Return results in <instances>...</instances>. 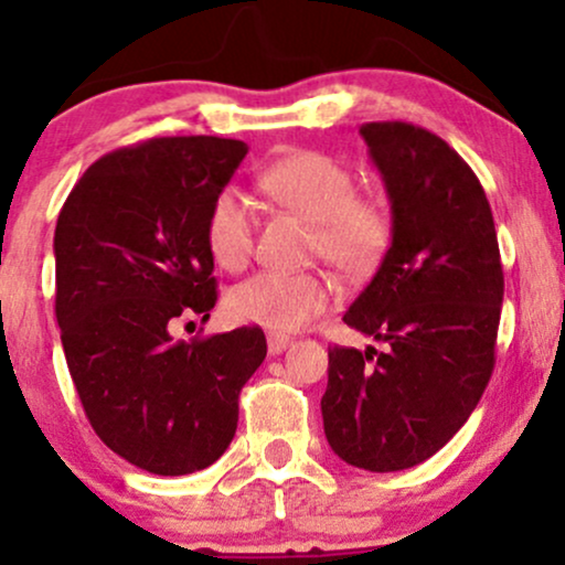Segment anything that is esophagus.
Here are the masks:
<instances>
[{
  "mask_svg": "<svg viewBox=\"0 0 565 565\" xmlns=\"http://www.w3.org/2000/svg\"><path fill=\"white\" fill-rule=\"evenodd\" d=\"M291 345V340L287 334H268V353L270 355H278L284 353Z\"/></svg>",
  "mask_w": 565,
  "mask_h": 565,
  "instance_id": "obj_1",
  "label": "esophagus"
}]
</instances>
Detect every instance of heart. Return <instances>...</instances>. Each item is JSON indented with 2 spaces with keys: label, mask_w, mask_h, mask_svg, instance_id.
<instances>
[{
  "label": "heart",
  "mask_w": 565,
  "mask_h": 565,
  "mask_svg": "<svg viewBox=\"0 0 565 565\" xmlns=\"http://www.w3.org/2000/svg\"><path fill=\"white\" fill-rule=\"evenodd\" d=\"M270 199L313 223L316 252L359 276L372 270L391 244V215L374 199L355 196V180L340 161L319 151H295L276 159L260 174ZM204 242L223 270H242L255 244V206L236 185L212 196L204 220ZM334 300V284L321 274L249 276L225 295V313L236 323L268 332H300Z\"/></svg>",
  "instance_id": "b5f03b06"
}]
</instances>
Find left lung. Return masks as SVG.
Masks as SVG:
<instances>
[{
    "instance_id": "left-lung-1",
    "label": "left lung",
    "mask_w": 565,
    "mask_h": 565,
    "mask_svg": "<svg viewBox=\"0 0 565 565\" xmlns=\"http://www.w3.org/2000/svg\"><path fill=\"white\" fill-rule=\"evenodd\" d=\"M391 201V246L342 321L385 342L329 350L323 433L340 459L395 472L454 438L494 372L504 276L489 199L449 142L406 121L359 129Z\"/></svg>"
}]
</instances>
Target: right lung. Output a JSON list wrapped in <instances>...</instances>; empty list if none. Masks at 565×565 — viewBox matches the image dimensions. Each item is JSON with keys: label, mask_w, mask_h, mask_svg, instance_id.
<instances>
[{"label": "right lung", "mask_w": 565, "mask_h": 565, "mask_svg": "<svg viewBox=\"0 0 565 565\" xmlns=\"http://www.w3.org/2000/svg\"><path fill=\"white\" fill-rule=\"evenodd\" d=\"M246 142L153 138L97 159L55 225V316L84 414L108 449L153 476L210 468L236 436L238 393L263 364L260 327L180 340L210 319V201Z\"/></svg>", "instance_id": "1"}]
</instances>
